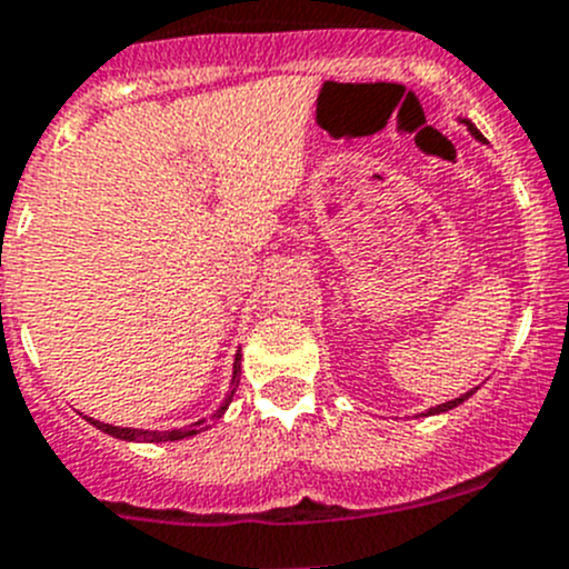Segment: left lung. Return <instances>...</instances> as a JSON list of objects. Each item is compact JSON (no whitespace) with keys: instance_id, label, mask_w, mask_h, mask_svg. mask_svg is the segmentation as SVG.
I'll return each instance as SVG.
<instances>
[{"instance_id":"1","label":"left lung","mask_w":569,"mask_h":569,"mask_svg":"<svg viewBox=\"0 0 569 569\" xmlns=\"http://www.w3.org/2000/svg\"><path fill=\"white\" fill-rule=\"evenodd\" d=\"M461 121H465V124H467V130H470V132H472V136H476V138H478V141H483V144H487V138H483V136H481V130H478V127H476V124H472V121H470V119H461ZM476 389H478V386H476ZM476 389H470V391H467V395L456 397V400H448V402H442V406H433V408H428V411H422V417H433V413H445V411H450V408L461 406V402H465V400H470V397H472V395H476Z\"/></svg>"}]
</instances>
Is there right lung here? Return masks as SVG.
I'll return each mask as SVG.
<instances>
[{
	"label": "right lung",
	"mask_w": 569,
	"mask_h": 569,
	"mask_svg": "<svg viewBox=\"0 0 569 569\" xmlns=\"http://www.w3.org/2000/svg\"><path fill=\"white\" fill-rule=\"evenodd\" d=\"M239 380H241V356L236 352L233 378H230V389H228V395H224V400L219 402V408L211 413V417L197 419V422L189 425V428H174V431H144V428H119V425L99 422V419H91V417H88V422H91L93 428H99L102 433H110V437H116V439H124V442H180V439H189V437H194V433L208 431V428H211L217 419H222V413L228 411V406L233 402L236 389H239Z\"/></svg>",
	"instance_id": "obj_1"
}]
</instances>
